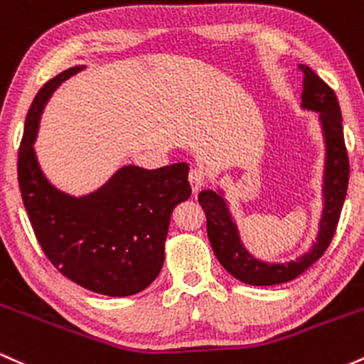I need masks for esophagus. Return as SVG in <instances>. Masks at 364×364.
<instances>
[{"label": "esophagus", "mask_w": 364, "mask_h": 364, "mask_svg": "<svg viewBox=\"0 0 364 364\" xmlns=\"http://www.w3.org/2000/svg\"><path fill=\"white\" fill-rule=\"evenodd\" d=\"M188 181H190L193 193H198L200 188H202L207 183L205 173H203L202 169H191L190 174H188Z\"/></svg>", "instance_id": "1"}]
</instances>
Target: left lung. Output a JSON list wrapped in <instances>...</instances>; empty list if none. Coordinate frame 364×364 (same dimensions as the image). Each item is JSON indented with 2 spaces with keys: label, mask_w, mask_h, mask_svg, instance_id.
Returning <instances> with one entry per match:
<instances>
[{
  "label": "left lung",
  "mask_w": 364,
  "mask_h": 364,
  "mask_svg": "<svg viewBox=\"0 0 364 364\" xmlns=\"http://www.w3.org/2000/svg\"><path fill=\"white\" fill-rule=\"evenodd\" d=\"M303 78V107L320 112L325 144H327V168H325V208L316 243L306 255L289 263L258 262L243 248L240 235L224 198L215 191L207 190L198 195V203L207 217V235L217 260L237 281L250 286H275L289 282L310 269L321 255L327 252L330 241L336 235L342 205L349 183V157L346 149L342 116L337 95L310 66L299 65Z\"/></svg>",
  "instance_id": "8db88e82"
}]
</instances>
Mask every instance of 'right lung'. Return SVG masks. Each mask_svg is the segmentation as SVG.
<instances>
[{"instance_id":"right-lung-1","label":"right lung","mask_w":364,"mask_h":364,"mask_svg":"<svg viewBox=\"0 0 364 364\" xmlns=\"http://www.w3.org/2000/svg\"><path fill=\"white\" fill-rule=\"evenodd\" d=\"M82 68L46 82L31 104L18 149L20 193L41 248L65 277L99 294L132 296L161 272L171 214L191 195L188 164L127 166L82 198L49 185L32 149L37 124L53 90Z\"/></svg>"}]
</instances>
